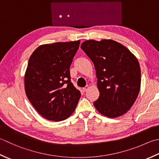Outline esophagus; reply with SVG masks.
Listing matches in <instances>:
<instances>
[{
	"mask_svg": "<svg viewBox=\"0 0 159 159\" xmlns=\"http://www.w3.org/2000/svg\"><path fill=\"white\" fill-rule=\"evenodd\" d=\"M88 89H89V86H88V85H86L85 88H84L83 89V91L84 92H87V90H88Z\"/></svg>",
	"mask_w": 159,
	"mask_h": 159,
	"instance_id": "obj_1",
	"label": "esophagus"
}]
</instances>
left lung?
I'll return each instance as SVG.
<instances>
[{"instance_id":"1","label":"left lung","mask_w":159,"mask_h":159,"mask_svg":"<svg viewBox=\"0 0 159 159\" xmlns=\"http://www.w3.org/2000/svg\"><path fill=\"white\" fill-rule=\"evenodd\" d=\"M80 48L91 59L96 70L100 95L94 102L95 108L108 118L127 113L141 88L138 59L125 46L110 39L86 40Z\"/></svg>"}]
</instances>
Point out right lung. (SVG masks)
Listing matches in <instances>:
<instances>
[{"label": "right lung", "mask_w": 159, "mask_h": 159, "mask_svg": "<svg viewBox=\"0 0 159 159\" xmlns=\"http://www.w3.org/2000/svg\"><path fill=\"white\" fill-rule=\"evenodd\" d=\"M80 40L38 47L30 57L25 74L27 97L49 120L67 119L75 110L80 93L70 80V67Z\"/></svg>", "instance_id": "right-lung-1"}]
</instances>
